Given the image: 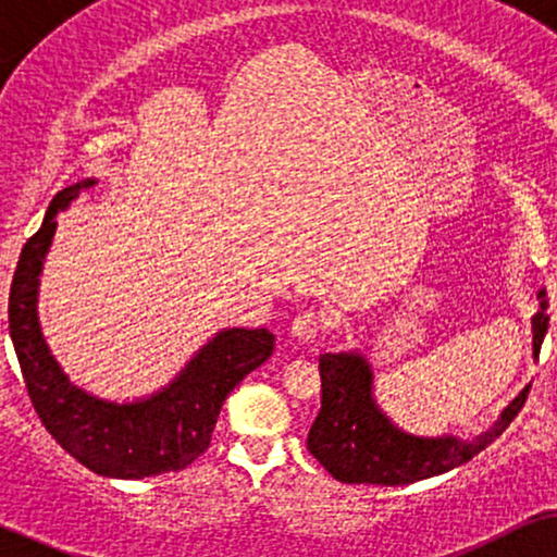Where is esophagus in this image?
I'll return each mask as SVG.
<instances>
[{
	"instance_id": "esophagus-1",
	"label": "esophagus",
	"mask_w": 557,
	"mask_h": 557,
	"mask_svg": "<svg viewBox=\"0 0 557 557\" xmlns=\"http://www.w3.org/2000/svg\"><path fill=\"white\" fill-rule=\"evenodd\" d=\"M325 329H329V321L321 313H313V310H302L293 321V336H298L300 341H313Z\"/></svg>"
}]
</instances>
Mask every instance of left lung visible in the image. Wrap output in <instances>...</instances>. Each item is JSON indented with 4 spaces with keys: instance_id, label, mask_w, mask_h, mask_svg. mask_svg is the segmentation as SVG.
<instances>
[{
    "instance_id": "1",
    "label": "left lung",
    "mask_w": 557,
    "mask_h": 557,
    "mask_svg": "<svg viewBox=\"0 0 557 557\" xmlns=\"http://www.w3.org/2000/svg\"><path fill=\"white\" fill-rule=\"evenodd\" d=\"M540 310L532 318V348L543 346L547 323V293H537ZM321 369V412L308 433V450L315 461L344 484L399 486L438 476L471 461L499 438L517 412L524 407L528 392L511 399L502 418L476 441L418 438L392 425L372 397V369L359 354H323Z\"/></svg>"
}]
</instances>
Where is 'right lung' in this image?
<instances>
[{"label":"right lung","instance_id":"1","mask_svg":"<svg viewBox=\"0 0 557 557\" xmlns=\"http://www.w3.org/2000/svg\"><path fill=\"white\" fill-rule=\"evenodd\" d=\"M96 181L69 185L50 201L46 221L22 247L10 287V336L37 418L58 446L88 471L145 479L183 471L211 446L221 405L236 384L274 351L267 329H228L209 341L173 384L139 403L116 405L88 395L61 372L37 323V285L55 234V213Z\"/></svg>","mask_w":557,"mask_h":557}]
</instances>
